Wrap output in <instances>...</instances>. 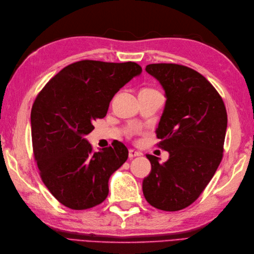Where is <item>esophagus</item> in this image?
<instances>
[{
    "mask_svg": "<svg viewBox=\"0 0 254 254\" xmlns=\"http://www.w3.org/2000/svg\"><path fill=\"white\" fill-rule=\"evenodd\" d=\"M141 155H142L141 153H138V152H136V150H134V149L128 150V157H130V158L137 157V156H141Z\"/></svg>",
    "mask_w": 254,
    "mask_h": 254,
    "instance_id": "obj_1",
    "label": "esophagus"
}]
</instances>
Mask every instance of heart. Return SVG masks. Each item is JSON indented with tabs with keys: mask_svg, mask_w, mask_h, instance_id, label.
Segmentation results:
<instances>
[{
	"mask_svg": "<svg viewBox=\"0 0 254 254\" xmlns=\"http://www.w3.org/2000/svg\"><path fill=\"white\" fill-rule=\"evenodd\" d=\"M143 90H153V89H148V88H145V89H143Z\"/></svg>",
	"mask_w": 254,
	"mask_h": 254,
	"instance_id": "b5f03b06",
	"label": "heart"
}]
</instances>
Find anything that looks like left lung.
Masks as SVG:
<instances>
[{
  "label": "left lung",
  "mask_w": 254,
  "mask_h": 254,
  "mask_svg": "<svg viewBox=\"0 0 254 254\" xmlns=\"http://www.w3.org/2000/svg\"><path fill=\"white\" fill-rule=\"evenodd\" d=\"M146 72L166 94L157 137L169 159L146 155L152 164L143 193L152 206L176 212L188 207L216 172L223 158L227 112L222 97L203 75L172 63L148 64Z\"/></svg>",
  "instance_id": "left-lung-1"
}]
</instances>
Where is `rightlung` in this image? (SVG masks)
Wrapping results in <instances>:
<instances>
[{
	"mask_svg": "<svg viewBox=\"0 0 254 254\" xmlns=\"http://www.w3.org/2000/svg\"><path fill=\"white\" fill-rule=\"evenodd\" d=\"M134 62L83 60L69 64L47 83L31 108V138L40 177L64 206L87 209L109 193L110 176L126 163L121 142L93 152L85 138L105 118L120 88L138 76Z\"/></svg>",
	"mask_w": 254,
	"mask_h": 254,
	"instance_id": "obj_1",
	"label": "right lung"
}]
</instances>
